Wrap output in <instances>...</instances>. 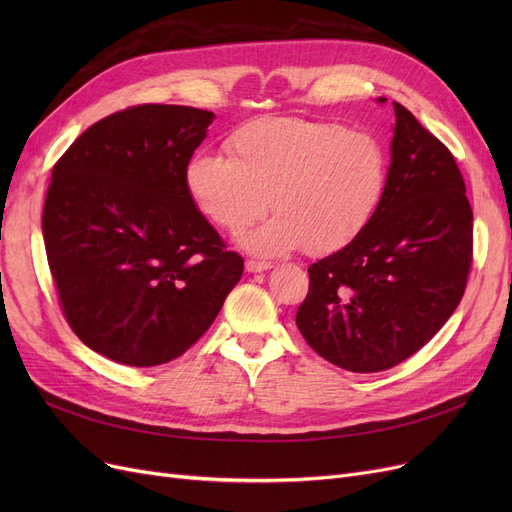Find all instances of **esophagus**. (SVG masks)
<instances>
[{"label": "esophagus", "instance_id": "obj_1", "mask_svg": "<svg viewBox=\"0 0 512 512\" xmlns=\"http://www.w3.org/2000/svg\"><path fill=\"white\" fill-rule=\"evenodd\" d=\"M269 269H271V262H265V260H247L245 262L247 273H262V271H269Z\"/></svg>", "mask_w": 512, "mask_h": 512}]
</instances>
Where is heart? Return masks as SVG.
<instances>
[{
    "mask_svg": "<svg viewBox=\"0 0 512 512\" xmlns=\"http://www.w3.org/2000/svg\"><path fill=\"white\" fill-rule=\"evenodd\" d=\"M230 158L194 153L185 166L198 211L228 232L267 213L277 215L245 232L241 245L260 256H282L303 245L307 254L342 250L380 209L389 188V158L376 136L342 123L267 117L228 138Z\"/></svg>",
    "mask_w": 512,
    "mask_h": 512,
    "instance_id": "b5f03b06",
    "label": "heart"
}]
</instances>
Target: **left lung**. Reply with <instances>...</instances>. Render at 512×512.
<instances>
[{
  "mask_svg": "<svg viewBox=\"0 0 512 512\" xmlns=\"http://www.w3.org/2000/svg\"><path fill=\"white\" fill-rule=\"evenodd\" d=\"M393 108L382 205L359 237L307 269L297 312L305 342L356 374L421 350L457 309L472 267V207L453 153L408 108Z\"/></svg>",
  "mask_w": 512,
  "mask_h": 512,
  "instance_id": "left-lung-1",
  "label": "left lung"
}]
</instances>
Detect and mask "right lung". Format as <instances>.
<instances>
[{"label": "right lung", "instance_id": "obj_1", "mask_svg": "<svg viewBox=\"0 0 512 512\" xmlns=\"http://www.w3.org/2000/svg\"><path fill=\"white\" fill-rule=\"evenodd\" d=\"M215 115L143 104L87 128L55 164L42 235L61 309L106 359L153 367L211 327L243 275L185 188Z\"/></svg>", "mask_w": 512, "mask_h": 512}]
</instances>
